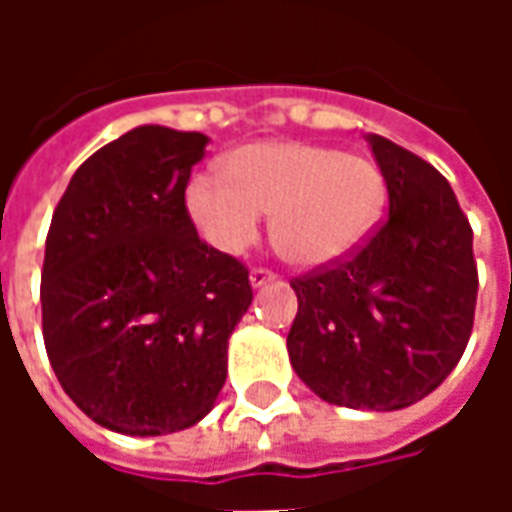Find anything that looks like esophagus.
<instances>
[{
	"label": "esophagus",
	"mask_w": 512,
	"mask_h": 512,
	"mask_svg": "<svg viewBox=\"0 0 512 512\" xmlns=\"http://www.w3.org/2000/svg\"><path fill=\"white\" fill-rule=\"evenodd\" d=\"M277 274L274 271H268V268H255L252 274H249V282H252V288H263L268 282H274Z\"/></svg>",
	"instance_id": "obj_1"
}]
</instances>
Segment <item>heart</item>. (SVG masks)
Segmentation results:
<instances>
[{
	"instance_id": "heart-1",
	"label": "heart",
	"mask_w": 512,
	"mask_h": 512,
	"mask_svg": "<svg viewBox=\"0 0 512 512\" xmlns=\"http://www.w3.org/2000/svg\"><path fill=\"white\" fill-rule=\"evenodd\" d=\"M386 208L376 161L304 142H255L224 158V175H194L186 211L200 235L235 255L271 213V241L301 268L343 260L373 235Z\"/></svg>"
}]
</instances>
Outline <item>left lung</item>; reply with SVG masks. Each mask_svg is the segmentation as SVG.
Masks as SVG:
<instances>
[{"label": "left lung", "mask_w": 512, "mask_h": 512, "mask_svg": "<svg viewBox=\"0 0 512 512\" xmlns=\"http://www.w3.org/2000/svg\"><path fill=\"white\" fill-rule=\"evenodd\" d=\"M389 216L343 263L290 282V365L343 408L397 411L430 395L466 351L477 304L472 227L439 169L367 134Z\"/></svg>", "instance_id": "left-lung-1"}]
</instances>
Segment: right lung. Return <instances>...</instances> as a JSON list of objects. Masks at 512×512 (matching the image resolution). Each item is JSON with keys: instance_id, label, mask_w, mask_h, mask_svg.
<instances>
[{"instance_id": "obj_1", "label": "right lung", "mask_w": 512, "mask_h": 512, "mask_svg": "<svg viewBox=\"0 0 512 512\" xmlns=\"http://www.w3.org/2000/svg\"><path fill=\"white\" fill-rule=\"evenodd\" d=\"M208 136L139 126L76 169L51 216L40 304L65 395L126 436L197 425L227 378L249 271L186 211Z\"/></svg>"}]
</instances>
